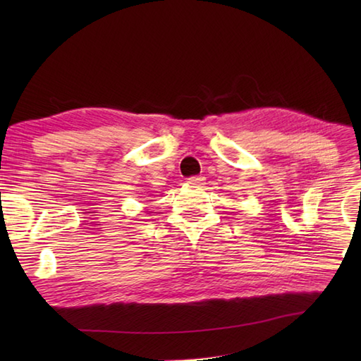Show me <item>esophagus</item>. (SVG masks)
Wrapping results in <instances>:
<instances>
[{
    "mask_svg": "<svg viewBox=\"0 0 361 361\" xmlns=\"http://www.w3.org/2000/svg\"><path fill=\"white\" fill-rule=\"evenodd\" d=\"M188 183H189V185H192V186H202L204 183V178H203V176H190Z\"/></svg>",
    "mask_w": 361,
    "mask_h": 361,
    "instance_id": "obj_1",
    "label": "esophagus"
}]
</instances>
